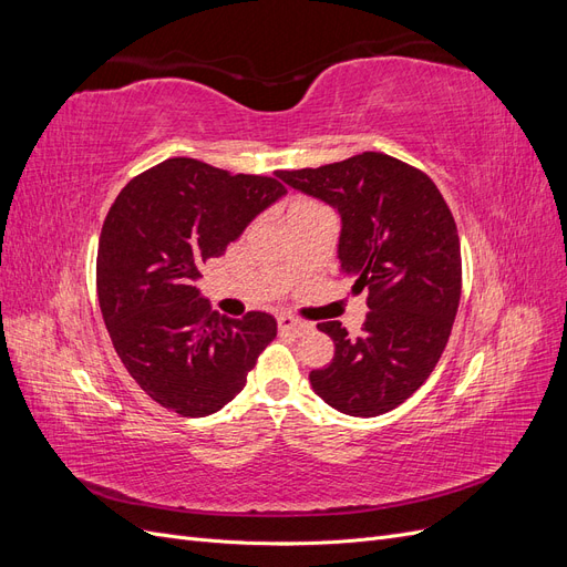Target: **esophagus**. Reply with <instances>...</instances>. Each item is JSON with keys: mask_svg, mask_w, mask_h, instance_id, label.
I'll return each instance as SVG.
<instances>
[{"mask_svg": "<svg viewBox=\"0 0 567 567\" xmlns=\"http://www.w3.org/2000/svg\"><path fill=\"white\" fill-rule=\"evenodd\" d=\"M277 323H279V331L281 333H290V336H302L312 329L310 321H305L300 317H293V315H279L277 317Z\"/></svg>", "mask_w": 567, "mask_h": 567, "instance_id": "1", "label": "esophagus"}]
</instances>
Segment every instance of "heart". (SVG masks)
Masks as SVG:
<instances>
[{"label": "heart", "instance_id": "obj_1", "mask_svg": "<svg viewBox=\"0 0 567 567\" xmlns=\"http://www.w3.org/2000/svg\"><path fill=\"white\" fill-rule=\"evenodd\" d=\"M317 210H323V205L315 198H307V196H298L293 200L286 203V219H293V217H300V215H307V213H317Z\"/></svg>", "mask_w": 567, "mask_h": 567}]
</instances>
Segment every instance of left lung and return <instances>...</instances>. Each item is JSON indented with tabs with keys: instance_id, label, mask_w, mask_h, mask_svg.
<instances>
[{
	"instance_id": "left-lung-1",
	"label": "left lung",
	"mask_w": 567,
	"mask_h": 567,
	"mask_svg": "<svg viewBox=\"0 0 567 567\" xmlns=\"http://www.w3.org/2000/svg\"><path fill=\"white\" fill-rule=\"evenodd\" d=\"M277 175L338 208L340 267L369 293L359 338L340 321L317 323L336 354L310 373L312 388L342 414H385L425 383L452 333L461 246L450 205L423 169L381 151Z\"/></svg>"
}]
</instances>
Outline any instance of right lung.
<instances>
[{
  "label": "right lung",
  "mask_w": 567,
  "mask_h": 567,
  "mask_svg": "<svg viewBox=\"0 0 567 567\" xmlns=\"http://www.w3.org/2000/svg\"><path fill=\"white\" fill-rule=\"evenodd\" d=\"M284 194L279 175L167 158L111 205L96 255L99 305L120 362L153 402L179 416L215 414L277 338L271 315L219 317L194 281Z\"/></svg>",
  "instance_id": "obj_1"
}]
</instances>
